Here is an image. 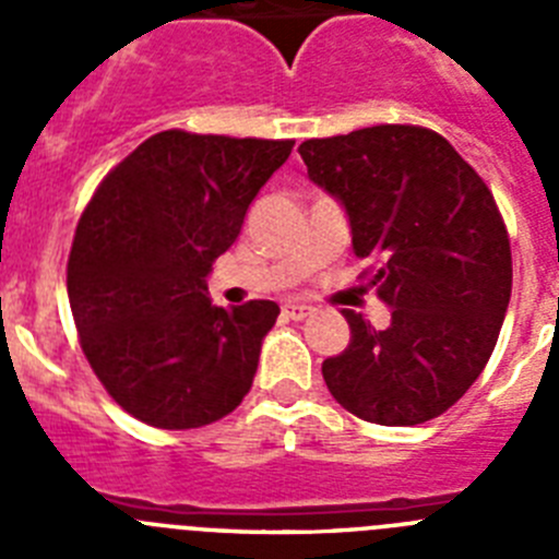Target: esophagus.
Here are the masks:
<instances>
[{"mask_svg": "<svg viewBox=\"0 0 559 559\" xmlns=\"http://www.w3.org/2000/svg\"><path fill=\"white\" fill-rule=\"evenodd\" d=\"M285 316H288V319H294V322H302V319L313 316V308H310V305L288 302V305H285Z\"/></svg>", "mask_w": 559, "mask_h": 559, "instance_id": "esophagus-1", "label": "esophagus"}]
</instances>
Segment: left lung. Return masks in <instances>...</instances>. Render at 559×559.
<instances>
[{
	"label": "left lung",
	"mask_w": 559,
	"mask_h": 559,
	"mask_svg": "<svg viewBox=\"0 0 559 559\" xmlns=\"http://www.w3.org/2000/svg\"><path fill=\"white\" fill-rule=\"evenodd\" d=\"M299 153L347 212L355 254L380 263L372 285L392 305L386 330L344 310L353 338L322 364L330 394L378 426L439 417L487 367L510 305V237L492 192L428 128H360Z\"/></svg>",
	"instance_id": "8db88e82"
}]
</instances>
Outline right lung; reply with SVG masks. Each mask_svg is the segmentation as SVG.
I'll list each match as a JSON object with an SVG mask.
<instances>
[{
  "mask_svg": "<svg viewBox=\"0 0 559 559\" xmlns=\"http://www.w3.org/2000/svg\"><path fill=\"white\" fill-rule=\"evenodd\" d=\"M290 140L162 131L108 173L88 201L67 290L88 364L131 417L210 426L249 394L280 308H218L206 276L240 235Z\"/></svg>",
  "mask_w": 559,
  "mask_h": 559,
  "instance_id": "obj_1",
  "label": "right lung"
}]
</instances>
